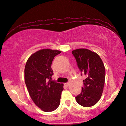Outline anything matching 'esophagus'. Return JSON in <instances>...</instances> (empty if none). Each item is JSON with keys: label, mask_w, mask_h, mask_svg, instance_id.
<instances>
[{"label": "esophagus", "mask_w": 126, "mask_h": 126, "mask_svg": "<svg viewBox=\"0 0 126 126\" xmlns=\"http://www.w3.org/2000/svg\"><path fill=\"white\" fill-rule=\"evenodd\" d=\"M64 84L65 86H66V87H68V85H69V83H64Z\"/></svg>", "instance_id": "1"}]
</instances>
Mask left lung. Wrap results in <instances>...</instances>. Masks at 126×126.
<instances>
[{"mask_svg":"<svg viewBox=\"0 0 126 126\" xmlns=\"http://www.w3.org/2000/svg\"><path fill=\"white\" fill-rule=\"evenodd\" d=\"M81 73L86 76L83 80L80 94L75 97L77 102L84 107H89L97 103L102 94L105 82L106 71L101 58L95 52L87 49L73 50ZM82 75V74H81Z\"/></svg>","mask_w":126,"mask_h":126,"instance_id":"left-lung-1","label":"left lung"}]
</instances>
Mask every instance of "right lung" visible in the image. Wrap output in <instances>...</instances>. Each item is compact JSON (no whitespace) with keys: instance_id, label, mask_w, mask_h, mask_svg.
<instances>
[{"instance_id":"right-lung-1","label":"right lung","mask_w":126,"mask_h":126,"mask_svg":"<svg viewBox=\"0 0 126 126\" xmlns=\"http://www.w3.org/2000/svg\"><path fill=\"white\" fill-rule=\"evenodd\" d=\"M61 51L44 49L31 55L24 70L25 82L32 100L41 110L50 112L60 104L63 84L51 81L53 75L51 64Z\"/></svg>"}]
</instances>
